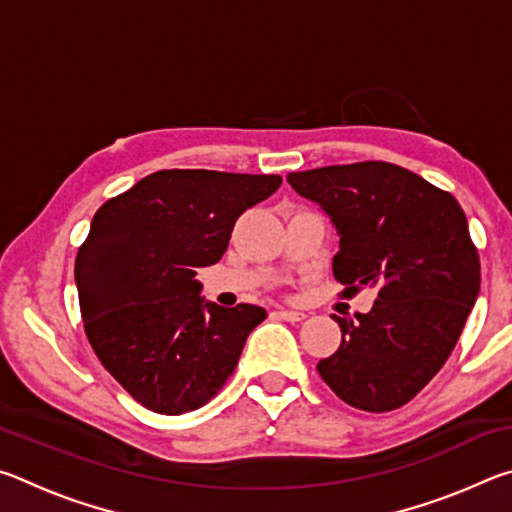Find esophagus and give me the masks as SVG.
Wrapping results in <instances>:
<instances>
[{"mask_svg":"<svg viewBox=\"0 0 512 512\" xmlns=\"http://www.w3.org/2000/svg\"><path fill=\"white\" fill-rule=\"evenodd\" d=\"M277 316H280L282 320H287V323H300L302 318H305V314H302V311H293V309H277L275 311Z\"/></svg>","mask_w":512,"mask_h":512,"instance_id":"1","label":"esophagus"}]
</instances>
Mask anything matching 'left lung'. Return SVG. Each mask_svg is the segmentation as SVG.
<instances>
[{"label": "left lung", "instance_id": "8db88e82", "mask_svg": "<svg viewBox=\"0 0 512 512\" xmlns=\"http://www.w3.org/2000/svg\"><path fill=\"white\" fill-rule=\"evenodd\" d=\"M287 180L339 232L332 271L345 296L377 291L357 323L334 316L343 339L318 361L320 377L354 409H400L445 366L479 296L465 212L452 194L391 162L334 164Z\"/></svg>", "mask_w": 512, "mask_h": 512}]
</instances>
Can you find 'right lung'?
Listing matches in <instances>:
<instances>
[{"instance_id": "add662e5", "label": "right lung", "mask_w": 512, "mask_h": 512, "mask_svg": "<svg viewBox=\"0 0 512 512\" xmlns=\"http://www.w3.org/2000/svg\"><path fill=\"white\" fill-rule=\"evenodd\" d=\"M280 185L264 173L162 169L94 214L74 264L85 334L146 409H201L235 372L266 311L205 302L196 268L219 262L235 221Z\"/></svg>"}]
</instances>
